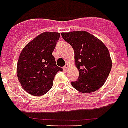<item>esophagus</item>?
Wrapping results in <instances>:
<instances>
[{
    "label": "esophagus",
    "instance_id": "esophagus-1",
    "mask_svg": "<svg viewBox=\"0 0 128 128\" xmlns=\"http://www.w3.org/2000/svg\"><path fill=\"white\" fill-rule=\"evenodd\" d=\"M68 64H66V65H65V66H64V67H63V69H64V70H66V69L68 68Z\"/></svg>",
    "mask_w": 128,
    "mask_h": 128
}]
</instances>
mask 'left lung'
<instances>
[{"label":"left lung","instance_id":"8db88e82","mask_svg":"<svg viewBox=\"0 0 128 128\" xmlns=\"http://www.w3.org/2000/svg\"><path fill=\"white\" fill-rule=\"evenodd\" d=\"M64 40L74 50L78 80L72 86L82 93L96 91L105 83L112 63L107 47L96 37L86 31L61 34Z\"/></svg>","mask_w":128,"mask_h":128}]
</instances>
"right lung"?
Instances as JSON below:
<instances>
[{
    "label": "right lung",
    "mask_w": 128,
    "mask_h": 128,
    "mask_svg": "<svg viewBox=\"0 0 128 128\" xmlns=\"http://www.w3.org/2000/svg\"><path fill=\"white\" fill-rule=\"evenodd\" d=\"M60 38L58 32H43L23 48L17 64V76L22 87L31 95L40 96L52 87L57 66L52 52Z\"/></svg>",
    "instance_id": "1"
}]
</instances>
